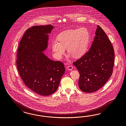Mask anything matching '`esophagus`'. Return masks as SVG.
Here are the masks:
<instances>
[{
	"mask_svg": "<svg viewBox=\"0 0 126 126\" xmlns=\"http://www.w3.org/2000/svg\"><path fill=\"white\" fill-rule=\"evenodd\" d=\"M73 68L72 65H69L67 67V70H68L69 71H72Z\"/></svg>",
	"mask_w": 126,
	"mask_h": 126,
	"instance_id": "1",
	"label": "esophagus"
}]
</instances>
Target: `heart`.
Segmentation results:
<instances>
[{"label": "heart", "mask_w": 126, "mask_h": 126, "mask_svg": "<svg viewBox=\"0 0 126 126\" xmlns=\"http://www.w3.org/2000/svg\"><path fill=\"white\" fill-rule=\"evenodd\" d=\"M90 33L85 28L68 30L58 35L57 40L51 42L54 57L61 59L67 48L68 53L75 59L82 57L86 53L90 42Z\"/></svg>", "instance_id": "1"}]
</instances>
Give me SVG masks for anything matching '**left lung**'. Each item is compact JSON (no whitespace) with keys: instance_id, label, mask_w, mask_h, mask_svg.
<instances>
[{"instance_id":"left-lung-1","label":"left lung","mask_w":126,"mask_h":126,"mask_svg":"<svg viewBox=\"0 0 126 126\" xmlns=\"http://www.w3.org/2000/svg\"><path fill=\"white\" fill-rule=\"evenodd\" d=\"M114 59L110 41L103 29L97 25L89 51L73 63L80 74L79 85L80 90L92 93L102 88L112 74Z\"/></svg>"}]
</instances>
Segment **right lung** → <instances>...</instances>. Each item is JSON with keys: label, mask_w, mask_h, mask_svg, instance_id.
<instances>
[{"label": "right lung", "mask_w": 126, "mask_h": 126, "mask_svg": "<svg viewBox=\"0 0 126 126\" xmlns=\"http://www.w3.org/2000/svg\"><path fill=\"white\" fill-rule=\"evenodd\" d=\"M53 25L34 26L23 34L17 53L16 65L24 83L39 95H49L56 91L65 72L61 61L50 60L43 52L47 48Z\"/></svg>", "instance_id": "right-lung-1"}]
</instances>
